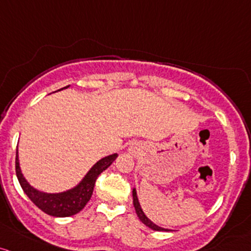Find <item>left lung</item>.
<instances>
[{"label": "left lung", "mask_w": 251, "mask_h": 251, "mask_svg": "<svg viewBox=\"0 0 251 251\" xmlns=\"http://www.w3.org/2000/svg\"><path fill=\"white\" fill-rule=\"evenodd\" d=\"M132 195H133V206H134V208H136V213H137V216H138V218L140 219V222H142L143 224H145L147 226H149L150 228H152V230H155V231H168L167 228L157 226L156 224H153V223L151 222V220L149 219L147 216H145L144 212H143L142 207H140V205H139L138 198H137L136 189H133V191H132Z\"/></svg>", "instance_id": "left-lung-1"}]
</instances>
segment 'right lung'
<instances>
[{
    "label": "right lung",
    "instance_id": "obj_1",
    "mask_svg": "<svg viewBox=\"0 0 251 251\" xmlns=\"http://www.w3.org/2000/svg\"><path fill=\"white\" fill-rule=\"evenodd\" d=\"M69 85L64 88H68ZM63 89V88H62ZM117 153L111 156H107L104 158L100 159L98 163L94 164V167L88 172V174L84 176L82 182L78 186L75 187L71 191L58 193V194H48L34 189L25 180V177L21 174L20 167H19V158H18V148H16V158H15V172L18 176L19 182L21 184V188L26 193L27 197L31 199V201L40 208L41 211L45 212L46 214L53 217H70L74 214L78 213L79 211L83 210V207L87 205L92 198L93 191H94L95 181L98 176L106 170L117 158Z\"/></svg>",
    "mask_w": 251,
    "mask_h": 251
}]
</instances>
